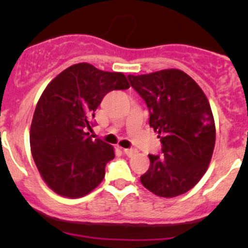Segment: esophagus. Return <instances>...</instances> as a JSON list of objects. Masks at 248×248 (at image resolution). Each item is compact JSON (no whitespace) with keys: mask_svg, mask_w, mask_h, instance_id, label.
I'll use <instances>...</instances> for the list:
<instances>
[{"mask_svg":"<svg viewBox=\"0 0 248 248\" xmlns=\"http://www.w3.org/2000/svg\"><path fill=\"white\" fill-rule=\"evenodd\" d=\"M122 150H124V154H126L128 157L133 156V155L137 152L134 149H122Z\"/></svg>","mask_w":248,"mask_h":248,"instance_id":"34e87169","label":"esophagus"}]
</instances>
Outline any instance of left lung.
Wrapping results in <instances>:
<instances>
[{
  "mask_svg": "<svg viewBox=\"0 0 248 248\" xmlns=\"http://www.w3.org/2000/svg\"><path fill=\"white\" fill-rule=\"evenodd\" d=\"M127 78L146 103L150 127L162 144L161 155H149L142 186L164 198L186 193L207 170L214 152L216 129L206 96L180 69Z\"/></svg>",
  "mask_w": 248,
  "mask_h": 248,
  "instance_id": "obj_1",
  "label": "left lung"
}]
</instances>
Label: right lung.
Returning <instances> with one entry per match:
<instances>
[{
    "mask_svg": "<svg viewBox=\"0 0 248 248\" xmlns=\"http://www.w3.org/2000/svg\"><path fill=\"white\" fill-rule=\"evenodd\" d=\"M126 89L124 74L90 63L68 67L46 87L32 119L30 145L39 174L57 194L80 198L104 179L114 149L87 131L104 96Z\"/></svg>",
    "mask_w": 248,
    "mask_h": 248,
    "instance_id": "right-lung-1",
    "label": "right lung"
}]
</instances>
